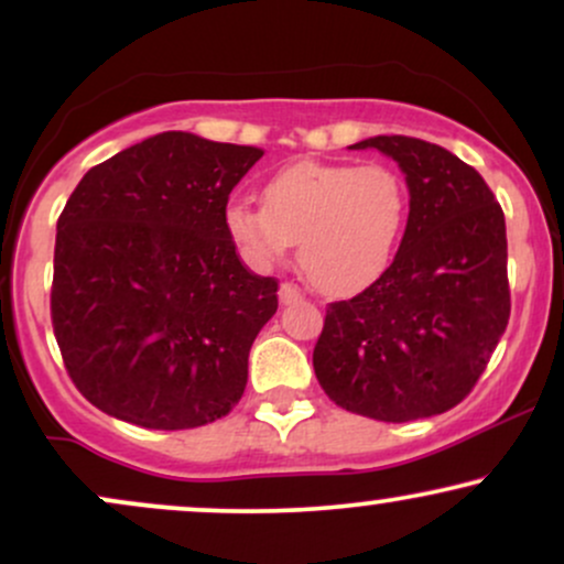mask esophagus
I'll use <instances>...</instances> for the list:
<instances>
[{
    "label": "esophagus",
    "instance_id": "esophagus-1",
    "mask_svg": "<svg viewBox=\"0 0 564 564\" xmlns=\"http://www.w3.org/2000/svg\"><path fill=\"white\" fill-rule=\"evenodd\" d=\"M278 296H281L283 304H289V302L302 300V291H300V286H294V283H283L281 291H278Z\"/></svg>",
    "mask_w": 564,
    "mask_h": 564
}]
</instances>
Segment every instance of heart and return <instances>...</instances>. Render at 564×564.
<instances>
[{"instance_id":"1","label":"heart","mask_w":564,"mask_h":564,"mask_svg":"<svg viewBox=\"0 0 564 564\" xmlns=\"http://www.w3.org/2000/svg\"><path fill=\"white\" fill-rule=\"evenodd\" d=\"M262 204L230 200L225 230L254 268H270L300 241L304 275L323 294L371 286L390 264L408 217L403 177L384 164L296 161L264 183Z\"/></svg>"}]
</instances>
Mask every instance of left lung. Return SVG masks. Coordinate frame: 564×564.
I'll return each instance as SVG.
<instances>
[{
  "label": "left lung",
  "instance_id": "8db88e82",
  "mask_svg": "<svg viewBox=\"0 0 564 564\" xmlns=\"http://www.w3.org/2000/svg\"><path fill=\"white\" fill-rule=\"evenodd\" d=\"M405 172L411 212L390 268L332 302L313 349L328 398L377 422H413L462 403L509 323L507 223L494 191L435 142L379 134Z\"/></svg>",
  "mask_w": 564,
  "mask_h": 564
}]
</instances>
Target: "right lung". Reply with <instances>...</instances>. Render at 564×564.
Masks as SVG:
<instances>
[{
	"label": "right lung",
	"instance_id": "add662e5",
	"mask_svg": "<svg viewBox=\"0 0 564 564\" xmlns=\"http://www.w3.org/2000/svg\"><path fill=\"white\" fill-rule=\"evenodd\" d=\"M260 148L161 132L82 177L57 219L50 313L70 381L108 416L196 430L228 416L278 310L225 230Z\"/></svg>",
	"mask_w": 564,
	"mask_h": 564
}]
</instances>
